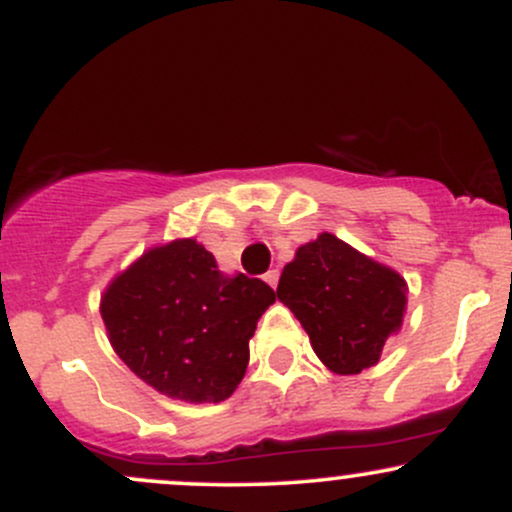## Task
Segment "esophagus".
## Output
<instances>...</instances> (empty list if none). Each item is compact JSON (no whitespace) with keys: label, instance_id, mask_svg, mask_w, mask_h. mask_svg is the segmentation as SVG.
<instances>
[{"label":"esophagus","instance_id":"obj_1","mask_svg":"<svg viewBox=\"0 0 512 512\" xmlns=\"http://www.w3.org/2000/svg\"><path fill=\"white\" fill-rule=\"evenodd\" d=\"M264 281H267L272 289H276V284H279V269H269V272L264 274Z\"/></svg>","mask_w":512,"mask_h":512}]
</instances>
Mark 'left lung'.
I'll use <instances>...</instances> for the list:
<instances>
[{
  "label": "left lung",
  "mask_w": 512,
  "mask_h": 512,
  "mask_svg": "<svg viewBox=\"0 0 512 512\" xmlns=\"http://www.w3.org/2000/svg\"><path fill=\"white\" fill-rule=\"evenodd\" d=\"M313 351L332 373L356 375L378 363L407 310V281L332 233L301 245L276 286Z\"/></svg>",
  "instance_id": "1"
}]
</instances>
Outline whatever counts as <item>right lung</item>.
Here are the masks:
<instances>
[{
  "label": "right lung",
  "mask_w": 512,
  "mask_h": 512,
  "mask_svg": "<svg viewBox=\"0 0 512 512\" xmlns=\"http://www.w3.org/2000/svg\"><path fill=\"white\" fill-rule=\"evenodd\" d=\"M276 293L223 274L195 238L154 245L101 296L115 354L137 378L180 402H223L250 361V339Z\"/></svg>",
  "instance_id": "add662e5"
}]
</instances>
